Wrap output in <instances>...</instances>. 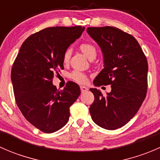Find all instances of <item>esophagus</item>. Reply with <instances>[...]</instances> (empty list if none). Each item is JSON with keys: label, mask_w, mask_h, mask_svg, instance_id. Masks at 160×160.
I'll return each mask as SVG.
<instances>
[{"label": "esophagus", "mask_w": 160, "mask_h": 160, "mask_svg": "<svg viewBox=\"0 0 160 160\" xmlns=\"http://www.w3.org/2000/svg\"><path fill=\"white\" fill-rule=\"evenodd\" d=\"M80 90H81V93H84V92L88 91V88L85 86H80Z\"/></svg>", "instance_id": "esophagus-1"}]
</instances>
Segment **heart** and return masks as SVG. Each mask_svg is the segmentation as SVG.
I'll return each instance as SVG.
<instances>
[{"instance_id":"obj_1","label":"heart","mask_w":160,"mask_h":160,"mask_svg":"<svg viewBox=\"0 0 160 160\" xmlns=\"http://www.w3.org/2000/svg\"><path fill=\"white\" fill-rule=\"evenodd\" d=\"M80 50L88 58V59H91V58H95L97 55V49L93 45L90 44V43H83L80 46ZM70 57V50L67 49V51L64 52L63 55V61L64 62H67ZM71 78L74 80L75 81L78 82V83H83L87 81V77L84 73L80 72V71L75 70L71 73Z\"/></svg>"}]
</instances>
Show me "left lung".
<instances>
[{
    "instance_id": "1",
    "label": "left lung",
    "mask_w": 160,
    "mask_h": 160,
    "mask_svg": "<svg viewBox=\"0 0 160 160\" xmlns=\"http://www.w3.org/2000/svg\"><path fill=\"white\" fill-rule=\"evenodd\" d=\"M87 32L100 46L104 59V69L93 84L111 85L106 96L97 88H90L94 95L90 115L98 126L118 129L135 115L146 98L147 59L137 40L119 28L90 27Z\"/></svg>"
}]
</instances>
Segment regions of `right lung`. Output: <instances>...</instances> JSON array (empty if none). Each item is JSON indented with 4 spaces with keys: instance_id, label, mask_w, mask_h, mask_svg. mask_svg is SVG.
Returning a JSON list of instances; mask_svg holds the SVG:
<instances>
[{
    "instance_id": "right-lung-1",
    "label": "right lung",
    "mask_w": 160,
    "mask_h": 160,
    "mask_svg": "<svg viewBox=\"0 0 160 160\" xmlns=\"http://www.w3.org/2000/svg\"><path fill=\"white\" fill-rule=\"evenodd\" d=\"M84 27H51L28 37L21 46L11 78L18 107L38 129L52 133L68 122L70 106L80 94L70 81L63 90L52 84L54 72L63 70V55Z\"/></svg>"
}]
</instances>
